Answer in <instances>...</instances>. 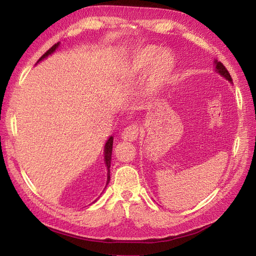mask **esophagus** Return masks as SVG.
I'll use <instances>...</instances> for the list:
<instances>
[{
    "mask_svg": "<svg viewBox=\"0 0 256 256\" xmlns=\"http://www.w3.org/2000/svg\"><path fill=\"white\" fill-rule=\"evenodd\" d=\"M138 136H139L138 124H132L124 129V132L122 134V138L126 141H134V140H137Z\"/></svg>",
    "mask_w": 256,
    "mask_h": 256,
    "instance_id": "1",
    "label": "esophagus"
}]
</instances>
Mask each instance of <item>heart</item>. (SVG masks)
<instances>
[{"label": "heart", "mask_w": 256, "mask_h": 256, "mask_svg": "<svg viewBox=\"0 0 256 256\" xmlns=\"http://www.w3.org/2000/svg\"><path fill=\"white\" fill-rule=\"evenodd\" d=\"M136 76H146V90L150 98L161 95L171 83L174 74V60L168 50L148 46L140 48L129 64Z\"/></svg>", "instance_id": "b5f03b06"}]
</instances>
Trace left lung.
<instances>
[{"mask_svg": "<svg viewBox=\"0 0 256 256\" xmlns=\"http://www.w3.org/2000/svg\"><path fill=\"white\" fill-rule=\"evenodd\" d=\"M214 64L216 66V71H217V73H219V74L221 76H224L226 80H228L229 82L232 83V78L230 76V73L228 72V70L226 69V66L222 64H221L220 61H217V60H214Z\"/></svg>", "mask_w": 256, "mask_h": 256, "instance_id": "8db88e82", "label": "left lung"}]
</instances>
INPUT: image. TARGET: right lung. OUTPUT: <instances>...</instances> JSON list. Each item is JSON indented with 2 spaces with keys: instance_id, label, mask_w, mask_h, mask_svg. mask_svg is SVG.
<instances>
[{
  "instance_id": "1",
  "label": "right lung",
  "mask_w": 256,
  "mask_h": 256,
  "mask_svg": "<svg viewBox=\"0 0 256 256\" xmlns=\"http://www.w3.org/2000/svg\"><path fill=\"white\" fill-rule=\"evenodd\" d=\"M59 44H60V42H58V44H54L52 47H51L48 51H46V52H44L40 58H39V60L37 61V64L39 61H42V60H44V58H47V56H49V54H54V51H56V49L59 47ZM112 142H114V138L112 137H110V139L107 140V142H106V144H105V146H104V158H105V164H106V168H107V183H106V185L110 183V161H112Z\"/></svg>"
}]
</instances>
